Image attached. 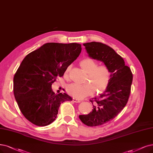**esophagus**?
<instances>
[{"label":"esophagus","mask_w":153,"mask_h":153,"mask_svg":"<svg viewBox=\"0 0 153 153\" xmlns=\"http://www.w3.org/2000/svg\"><path fill=\"white\" fill-rule=\"evenodd\" d=\"M72 101H74V102H75V103H80L81 102L80 100H79L75 98H72Z\"/></svg>","instance_id":"1"}]
</instances>
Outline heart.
Instances as JSON below:
<instances>
[{
	"instance_id": "b5f03b06",
	"label": "heart",
	"mask_w": 153,
	"mask_h": 153,
	"mask_svg": "<svg viewBox=\"0 0 153 153\" xmlns=\"http://www.w3.org/2000/svg\"><path fill=\"white\" fill-rule=\"evenodd\" d=\"M84 72L87 74L85 84H71L68 86L67 91L72 97L77 99H82L91 95L94 91L97 94L103 93L108 88L111 72L108 67L99 65L97 62L91 59H85L79 63ZM70 66L65 71V76H68Z\"/></svg>"
}]
</instances>
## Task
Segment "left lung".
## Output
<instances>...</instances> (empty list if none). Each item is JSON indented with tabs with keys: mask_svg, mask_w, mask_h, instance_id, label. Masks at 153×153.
<instances>
[{
	"mask_svg": "<svg viewBox=\"0 0 153 153\" xmlns=\"http://www.w3.org/2000/svg\"><path fill=\"white\" fill-rule=\"evenodd\" d=\"M83 45L89 57L102 62L111 72L108 88L99 97L92 99L95 103L92 111L79 116L85 125L98 126L114 119L125 107L131 93L133 76L122 56L108 45L96 42ZM91 101L93 103V100Z\"/></svg>",
	"mask_w": 153,
	"mask_h": 153,
	"instance_id": "1",
	"label": "left lung"
}]
</instances>
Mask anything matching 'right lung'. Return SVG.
<instances>
[{
	"label": "right lung",
	"mask_w": 153,
	"mask_h": 153,
	"mask_svg": "<svg viewBox=\"0 0 153 153\" xmlns=\"http://www.w3.org/2000/svg\"><path fill=\"white\" fill-rule=\"evenodd\" d=\"M79 43H47L27 54L14 77V94L21 113L38 126H46L56 118L60 104L72 101L66 93L55 94L52 89L56 77L81 52Z\"/></svg>",
	"instance_id": "1"
}]
</instances>
